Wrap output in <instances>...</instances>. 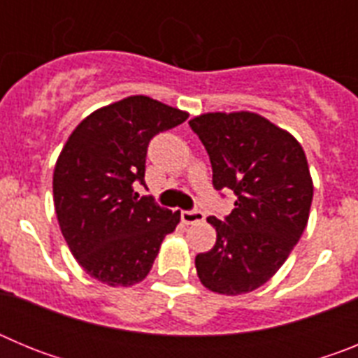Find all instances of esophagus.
Masks as SVG:
<instances>
[{
  "mask_svg": "<svg viewBox=\"0 0 358 358\" xmlns=\"http://www.w3.org/2000/svg\"><path fill=\"white\" fill-rule=\"evenodd\" d=\"M181 218L185 224H195V222H202L204 220V213L199 210H192V211H181Z\"/></svg>",
  "mask_w": 358,
  "mask_h": 358,
  "instance_id": "esophagus-1",
  "label": "esophagus"
}]
</instances>
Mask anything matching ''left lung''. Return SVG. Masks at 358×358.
Segmentation results:
<instances>
[{
    "instance_id": "1",
    "label": "left lung",
    "mask_w": 358,
    "mask_h": 358,
    "mask_svg": "<svg viewBox=\"0 0 358 358\" xmlns=\"http://www.w3.org/2000/svg\"><path fill=\"white\" fill-rule=\"evenodd\" d=\"M189 127L206 147L215 189L236 195L226 220L208 217L217 242L195 256L197 276L211 292H252L285 264L308 222L314 182L305 150L285 129L249 110L206 113Z\"/></svg>"
}]
</instances>
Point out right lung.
Listing matches in <instances>:
<instances>
[{"label": "right lung", "mask_w": 358, "mask_h": 358, "mask_svg": "<svg viewBox=\"0 0 358 358\" xmlns=\"http://www.w3.org/2000/svg\"><path fill=\"white\" fill-rule=\"evenodd\" d=\"M186 118V110L136 94L100 107L69 134L53 170V202L69 251L94 280L143 281L181 220V211L140 199L134 182L145 186L152 138Z\"/></svg>", "instance_id": "add662e5"}]
</instances>
